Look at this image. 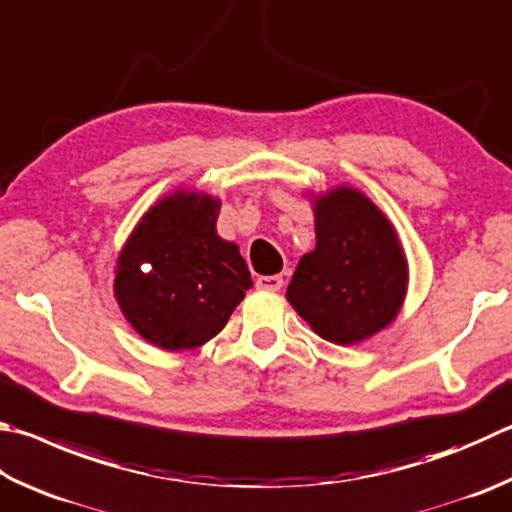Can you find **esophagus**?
Masks as SVG:
<instances>
[{"label": "esophagus", "mask_w": 512, "mask_h": 512, "mask_svg": "<svg viewBox=\"0 0 512 512\" xmlns=\"http://www.w3.org/2000/svg\"><path fill=\"white\" fill-rule=\"evenodd\" d=\"M282 284H284L282 275H262V277H257V286L259 288H266V291H280Z\"/></svg>", "instance_id": "esophagus-1"}]
</instances>
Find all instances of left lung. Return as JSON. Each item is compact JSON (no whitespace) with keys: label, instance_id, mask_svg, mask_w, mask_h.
Segmentation results:
<instances>
[{"label":"left lung","instance_id":"1","mask_svg":"<svg viewBox=\"0 0 512 512\" xmlns=\"http://www.w3.org/2000/svg\"><path fill=\"white\" fill-rule=\"evenodd\" d=\"M315 248L300 257L286 300L320 338L358 345L394 322L410 282L392 221L367 194H313Z\"/></svg>","mask_w":512,"mask_h":512}]
</instances>
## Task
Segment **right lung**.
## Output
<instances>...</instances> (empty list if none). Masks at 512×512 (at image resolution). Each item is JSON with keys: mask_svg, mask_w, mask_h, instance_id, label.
I'll use <instances>...</instances> for the list:
<instances>
[{"mask_svg": "<svg viewBox=\"0 0 512 512\" xmlns=\"http://www.w3.org/2000/svg\"><path fill=\"white\" fill-rule=\"evenodd\" d=\"M219 208L206 192L174 190L145 212L120 248L116 302L154 347L206 345L253 286L239 246L217 235Z\"/></svg>", "mask_w": 512, "mask_h": 512, "instance_id": "right-lung-1", "label": "right lung"}]
</instances>
